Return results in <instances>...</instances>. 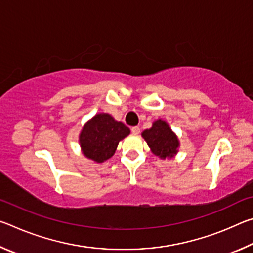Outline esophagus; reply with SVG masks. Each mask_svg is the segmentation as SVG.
Returning a JSON list of instances; mask_svg holds the SVG:
<instances>
[{
  "label": "esophagus",
  "mask_w": 253,
  "mask_h": 253,
  "mask_svg": "<svg viewBox=\"0 0 253 253\" xmlns=\"http://www.w3.org/2000/svg\"><path fill=\"white\" fill-rule=\"evenodd\" d=\"M131 132L134 135H138L139 132H140V128L138 127V126H134V127H131Z\"/></svg>",
  "instance_id": "obj_1"
}]
</instances>
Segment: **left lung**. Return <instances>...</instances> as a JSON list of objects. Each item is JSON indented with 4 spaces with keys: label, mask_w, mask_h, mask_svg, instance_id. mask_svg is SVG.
Wrapping results in <instances>:
<instances>
[{
    "label": "left lung",
    "mask_w": 253,
    "mask_h": 253,
    "mask_svg": "<svg viewBox=\"0 0 253 253\" xmlns=\"http://www.w3.org/2000/svg\"><path fill=\"white\" fill-rule=\"evenodd\" d=\"M143 138L146 140L153 154L163 158H172L178 152L179 142L177 136L170 129L169 124L162 119L153 123L149 129L142 132Z\"/></svg>",
    "instance_id": "8db88e82"
}]
</instances>
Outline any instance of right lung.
<instances>
[{
    "mask_svg": "<svg viewBox=\"0 0 253 253\" xmlns=\"http://www.w3.org/2000/svg\"><path fill=\"white\" fill-rule=\"evenodd\" d=\"M129 132L125 124L115 121L109 114H97L84 124L80 132L81 151L89 160L102 163L114 155L118 143Z\"/></svg>",
    "mask_w": 253,
    "mask_h": 253,
    "instance_id": "1",
    "label": "right lung"
}]
</instances>
